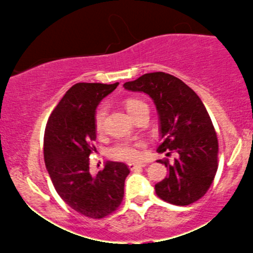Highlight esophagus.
<instances>
[{
	"label": "esophagus",
	"mask_w": 253,
	"mask_h": 253,
	"mask_svg": "<svg viewBox=\"0 0 253 253\" xmlns=\"http://www.w3.org/2000/svg\"><path fill=\"white\" fill-rule=\"evenodd\" d=\"M144 164H135V163H129L128 168L130 170H135V169H140V168H144Z\"/></svg>",
	"instance_id": "34e87169"
}]
</instances>
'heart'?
Instances as JSON below:
<instances>
[{
    "mask_svg": "<svg viewBox=\"0 0 253 253\" xmlns=\"http://www.w3.org/2000/svg\"><path fill=\"white\" fill-rule=\"evenodd\" d=\"M145 104L143 101L130 98L126 102V108L128 110L129 115L132 117L135 113V110L140 106ZM104 118H106V109L103 107L98 108L95 114V128L97 132H101L104 126ZM144 145L141 143H132V141H121L112 147L109 151V155L112 158L118 159V161L125 162H138L141 158V149Z\"/></svg>",
    "mask_w": 253,
    "mask_h": 253,
    "instance_id": "obj_1",
    "label": "heart"
}]
</instances>
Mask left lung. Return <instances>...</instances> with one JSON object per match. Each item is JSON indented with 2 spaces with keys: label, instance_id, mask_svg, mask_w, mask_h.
<instances>
[{
  "label": "left lung",
  "instance_id": "obj_1",
  "mask_svg": "<svg viewBox=\"0 0 253 253\" xmlns=\"http://www.w3.org/2000/svg\"><path fill=\"white\" fill-rule=\"evenodd\" d=\"M124 86L152 98L161 125L162 143L157 151L178 155L173 164L162 162L169 175L155 185L157 195L176 206L201 199L215 177L219 152L215 129L201 98L179 78L165 72L145 74Z\"/></svg>",
  "mask_w": 253,
  "mask_h": 253
}]
</instances>
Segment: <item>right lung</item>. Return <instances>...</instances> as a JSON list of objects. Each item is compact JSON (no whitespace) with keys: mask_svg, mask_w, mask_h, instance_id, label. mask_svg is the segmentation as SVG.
Wrapping results in <instances>:
<instances>
[{"mask_svg":"<svg viewBox=\"0 0 253 253\" xmlns=\"http://www.w3.org/2000/svg\"><path fill=\"white\" fill-rule=\"evenodd\" d=\"M119 83H77L51 113L43 136V159L54 189L77 213L102 219L117 211L124 199L129 169L106 162L96 175L89 171V156L96 140L95 112Z\"/></svg>","mask_w":253,"mask_h":253,"instance_id":"1","label":"right lung"}]
</instances>
